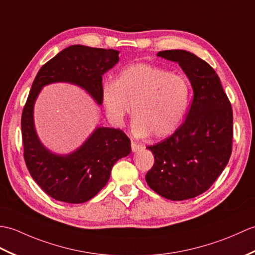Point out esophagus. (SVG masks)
Listing matches in <instances>:
<instances>
[{
    "label": "esophagus",
    "instance_id": "1",
    "mask_svg": "<svg viewBox=\"0 0 255 255\" xmlns=\"http://www.w3.org/2000/svg\"><path fill=\"white\" fill-rule=\"evenodd\" d=\"M131 147H132V151L133 152H135V151H137V150H139L140 148H142V145H140V144H138V143H136V142H133V140H132V142H131Z\"/></svg>",
    "mask_w": 255,
    "mask_h": 255
}]
</instances>
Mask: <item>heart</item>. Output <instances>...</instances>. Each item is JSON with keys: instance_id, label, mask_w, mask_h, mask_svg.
<instances>
[{"instance_id": "b5f03b06", "label": "heart", "mask_w": 255, "mask_h": 255, "mask_svg": "<svg viewBox=\"0 0 255 255\" xmlns=\"http://www.w3.org/2000/svg\"><path fill=\"white\" fill-rule=\"evenodd\" d=\"M101 99L113 126L121 127L131 112L138 137L162 138L175 132L188 112L191 86L186 77L150 64H132L106 84Z\"/></svg>"}]
</instances>
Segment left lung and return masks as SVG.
Returning <instances> with one entry per match:
<instances>
[{
	"label": "left lung",
	"instance_id": "left-lung-1",
	"mask_svg": "<svg viewBox=\"0 0 255 255\" xmlns=\"http://www.w3.org/2000/svg\"><path fill=\"white\" fill-rule=\"evenodd\" d=\"M177 62L193 88L184 123L170 137L147 148L155 163L146 173L151 190L165 199L183 201L204 193L227 166L233 148V108L216 72L185 50L157 53Z\"/></svg>",
	"mask_w": 255,
	"mask_h": 255
}]
</instances>
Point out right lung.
<instances>
[{
    "label": "right lung",
    "mask_w": 255,
    "mask_h": 255,
    "mask_svg": "<svg viewBox=\"0 0 255 255\" xmlns=\"http://www.w3.org/2000/svg\"><path fill=\"white\" fill-rule=\"evenodd\" d=\"M113 49L71 46L39 70L21 115L24 158L32 179L56 201L80 204L87 202L108 183L113 165L131 152V140L119 128L98 127L74 151L59 155L39 139L33 107L41 89L49 84L69 83L103 105V75L119 62Z\"/></svg>",
    "instance_id": "obj_1"
}]
</instances>
